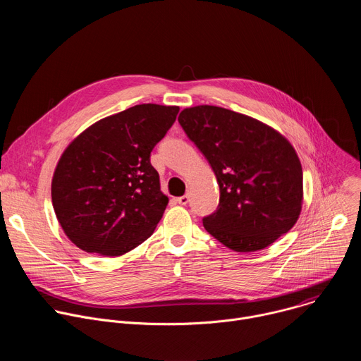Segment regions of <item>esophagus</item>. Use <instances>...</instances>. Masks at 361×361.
I'll return each instance as SVG.
<instances>
[{"label": "esophagus", "mask_w": 361, "mask_h": 361, "mask_svg": "<svg viewBox=\"0 0 361 361\" xmlns=\"http://www.w3.org/2000/svg\"><path fill=\"white\" fill-rule=\"evenodd\" d=\"M188 200H190V197H188L187 194H184V195H181V197H178V198H176V201H177L178 204H181V205H185V204L188 202Z\"/></svg>", "instance_id": "1"}]
</instances>
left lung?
Listing matches in <instances>:
<instances>
[{
	"instance_id": "8db88e82",
	"label": "left lung",
	"mask_w": 361,
	"mask_h": 361,
	"mask_svg": "<svg viewBox=\"0 0 361 361\" xmlns=\"http://www.w3.org/2000/svg\"><path fill=\"white\" fill-rule=\"evenodd\" d=\"M178 123L220 187L219 209L202 219L205 230L237 252H251L293 228L302 207V170L283 134L216 106L184 109Z\"/></svg>"
}]
</instances>
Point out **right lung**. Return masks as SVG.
I'll list each match as a JSON object with an SVG mask.
<instances>
[{
  "mask_svg": "<svg viewBox=\"0 0 361 361\" xmlns=\"http://www.w3.org/2000/svg\"><path fill=\"white\" fill-rule=\"evenodd\" d=\"M180 107L140 104L101 118L64 149L51 181L57 220L87 252L123 255L156 230L169 197L149 154Z\"/></svg>",
  "mask_w": 361,
  "mask_h": 361,
  "instance_id": "1",
  "label": "right lung"
}]
</instances>
